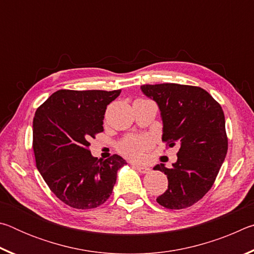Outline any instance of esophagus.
<instances>
[{
  "label": "esophagus",
  "mask_w": 254,
  "mask_h": 254,
  "mask_svg": "<svg viewBox=\"0 0 254 254\" xmlns=\"http://www.w3.org/2000/svg\"><path fill=\"white\" fill-rule=\"evenodd\" d=\"M134 168L137 171H139V173H141V174H148V173H150V168H148V167H145V166L136 165V166H134Z\"/></svg>",
  "instance_id": "1"
}]
</instances>
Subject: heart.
<instances>
[{"mask_svg": "<svg viewBox=\"0 0 254 254\" xmlns=\"http://www.w3.org/2000/svg\"><path fill=\"white\" fill-rule=\"evenodd\" d=\"M150 148L151 140L141 135H128L119 143V151L131 160H140Z\"/></svg>", "mask_w": 254, "mask_h": 254, "instance_id": "1", "label": "heart"}]
</instances>
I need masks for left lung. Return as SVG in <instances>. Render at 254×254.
I'll list each match as a JSON object with an SVG mask.
<instances>
[{"mask_svg":"<svg viewBox=\"0 0 254 254\" xmlns=\"http://www.w3.org/2000/svg\"><path fill=\"white\" fill-rule=\"evenodd\" d=\"M141 89L160 109L163 142L179 145L173 168L163 163L153 168L168 178V189L157 201L169 209L190 207L212 188L226 157L224 112L197 86L165 83L142 85Z\"/></svg>","mask_w":254,"mask_h":254,"instance_id":"8db88e82","label":"left lung"}]
</instances>
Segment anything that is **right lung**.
I'll use <instances>...</instances> for the list:
<instances>
[{"instance_id": "right-lung-1", "label": "right lung", "mask_w": 254, "mask_h": 254, "mask_svg": "<svg viewBox=\"0 0 254 254\" xmlns=\"http://www.w3.org/2000/svg\"><path fill=\"white\" fill-rule=\"evenodd\" d=\"M117 91L60 89L38 107L32 148L37 168L50 190L77 209L95 208L109 199L118 170L127 161L118 154L94 158L89 141L104 131L106 106Z\"/></svg>"}]
</instances>
